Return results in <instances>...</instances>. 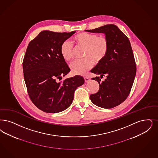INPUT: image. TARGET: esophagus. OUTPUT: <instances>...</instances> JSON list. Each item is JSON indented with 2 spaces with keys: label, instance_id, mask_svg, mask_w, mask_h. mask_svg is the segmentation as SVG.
<instances>
[{
  "label": "esophagus",
  "instance_id": "esophagus-1",
  "mask_svg": "<svg viewBox=\"0 0 158 158\" xmlns=\"http://www.w3.org/2000/svg\"><path fill=\"white\" fill-rule=\"evenodd\" d=\"M84 79H85V82H88L90 81V77H89L88 76H85L84 77Z\"/></svg>",
  "mask_w": 158,
  "mask_h": 158
}]
</instances>
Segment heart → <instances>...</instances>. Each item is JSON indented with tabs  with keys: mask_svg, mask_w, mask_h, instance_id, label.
I'll return each mask as SVG.
<instances>
[{
	"mask_svg": "<svg viewBox=\"0 0 158 158\" xmlns=\"http://www.w3.org/2000/svg\"><path fill=\"white\" fill-rule=\"evenodd\" d=\"M72 42L75 46L85 47V59L76 60L70 63V68L75 75H85L96 63L102 62L107 56L109 43L105 36H98L96 33L80 32L75 35ZM60 55L64 60L69 62L73 58V46L68 41H64L60 48Z\"/></svg>",
	"mask_w": 158,
	"mask_h": 158,
	"instance_id": "1",
	"label": "heart"
}]
</instances>
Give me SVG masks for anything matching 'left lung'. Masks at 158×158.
<instances>
[{"label": "left lung", "mask_w": 158, "mask_h": 158, "mask_svg": "<svg viewBox=\"0 0 158 158\" xmlns=\"http://www.w3.org/2000/svg\"><path fill=\"white\" fill-rule=\"evenodd\" d=\"M86 31L104 33L109 43L105 59L92 70L101 77L92 79L99 84V89L90 95L93 103L99 107L110 109L126 100L129 95L136 73V65L128 38L116 26L110 24ZM107 79L102 81L101 77Z\"/></svg>", "instance_id": "8db88e82"}]
</instances>
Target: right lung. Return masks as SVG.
I'll return each instance as SVG.
<instances>
[{
  "label": "right lung",
  "instance_id": "1",
  "mask_svg": "<svg viewBox=\"0 0 158 158\" xmlns=\"http://www.w3.org/2000/svg\"><path fill=\"white\" fill-rule=\"evenodd\" d=\"M75 32L44 31L27 46L22 63L27 91L32 103L44 112L69 107L76 89L85 82L79 76L57 82L70 71L60 55V45Z\"/></svg>",
  "mask_w": 158,
  "mask_h": 158
}]
</instances>
